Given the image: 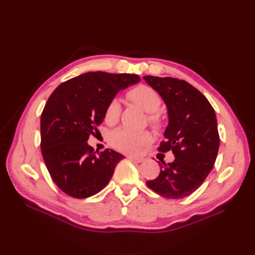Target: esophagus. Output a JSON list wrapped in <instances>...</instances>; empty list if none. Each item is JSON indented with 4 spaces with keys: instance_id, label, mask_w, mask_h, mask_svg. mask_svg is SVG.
I'll list each match as a JSON object with an SVG mask.
<instances>
[{
    "instance_id": "1",
    "label": "esophagus",
    "mask_w": 255,
    "mask_h": 255,
    "mask_svg": "<svg viewBox=\"0 0 255 255\" xmlns=\"http://www.w3.org/2000/svg\"><path fill=\"white\" fill-rule=\"evenodd\" d=\"M128 159L133 161V162H136V163H140V162L143 161V159L140 158V156H128Z\"/></svg>"
}]
</instances>
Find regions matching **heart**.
I'll use <instances>...</instances> for the list:
<instances>
[{
    "mask_svg": "<svg viewBox=\"0 0 255 255\" xmlns=\"http://www.w3.org/2000/svg\"><path fill=\"white\" fill-rule=\"evenodd\" d=\"M128 99L134 104L150 114V123L159 126L161 118L155 114L160 110L161 96L158 92L148 85H139L128 92ZM121 116V103L118 100H112L106 106L104 118L108 125H114L118 122ZM151 141L150 133L147 131H133L127 128H119L112 134L111 143L115 149L125 153H138L143 145Z\"/></svg>",
    "mask_w": 255,
    "mask_h": 255,
    "instance_id": "obj_1",
    "label": "heart"
}]
</instances>
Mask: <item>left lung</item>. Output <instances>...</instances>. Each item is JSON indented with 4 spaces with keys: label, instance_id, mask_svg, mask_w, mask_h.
<instances>
[{
    "label": "left lung",
    "instance_id": "8db88e82",
    "mask_svg": "<svg viewBox=\"0 0 255 255\" xmlns=\"http://www.w3.org/2000/svg\"><path fill=\"white\" fill-rule=\"evenodd\" d=\"M164 101L169 123L161 152L172 151L175 160L159 162V176L147 185L165 198H183L194 193L213 170L219 150L217 118L208 100L184 80L143 77Z\"/></svg>",
    "mask_w": 255,
    "mask_h": 255
}]
</instances>
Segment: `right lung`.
Here are the masks:
<instances>
[{
  "mask_svg": "<svg viewBox=\"0 0 255 255\" xmlns=\"http://www.w3.org/2000/svg\"><path fill=\"white\" fill-rule=\"evenodd\" d=\"M139 81L137 74L88 72L52 92L40 117V147L49 174L62 192L86 198L110 182L125 156L110 149L97 155L88 143L89 136L104 121L106 106L118 92Z\"/></svg>",
  "mask_w": 255,
  "mask_h": 255,
  "instance_id": "1",
  "label": "right lung"
}]
</instances>
